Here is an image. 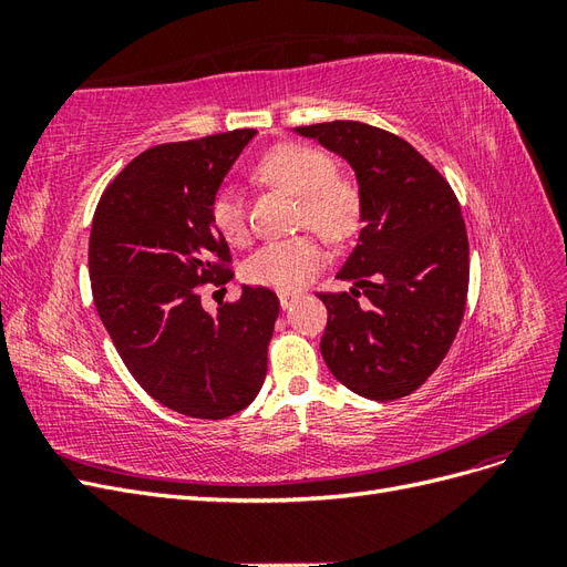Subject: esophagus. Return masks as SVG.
Listing matches in <instances>:
<instances>
[{
	"label": "esophagus",
	"instance_id": "1",
	"mask_svg": "<svg viewBox=\"0 0 567 567\" xmlns=\"http://www.w3.org/2000/svg\"><path fill=\"white\" fill-rule=\"evenodd\" d=\"M298 293H279V302H281V307L284 310H288V307H293L296 302H298Z\"/></svg>",
	"mask_w": 567,
	"mask_h": 567
}]
</instances>
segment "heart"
Masks as SVG:
<instances>
[{"instance_id":"1","label":"heart","mask_w":567,"mask_h":567,"mask_svg":"<svg viewBox=\"0 0 567 567\" xmlns=\"http://www.w3.org/2000/svg\"><path fill=\"white\" fill-rule=\"evenodd\" d=\"M257 177L300 198V227H312L331 241H342L357 231L362 215L359 188L336 175V163L326 151L310 144H281L257 163ZM208 215L225 241L234 246L248 241V213L234 188H219L210 200ZM326 257L329 255L315 234L281 238L248 255L244 279L252 286L296 293L326 265Z\"/></svg>"}]
</instances>
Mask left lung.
<instances>
[{
    "mask_svg": "<svg viewBox=\"0 0 567 567\" xmlns=\"http://www.w3.org/2000/svg\"><path fill=\"white\" fill-rule=\"evenodd\" d=\"M296 132L346 158L362 198L364 227L338 271L354 288L319 293L329 310L323 362L367 400L406 398L447 357L466 310L471 267L458 200L398 134L354 120ZM359 287L367 303L358 302Z\"/></svg>",
    "mask_w": 567,
    "mask_h": 567,
    "instance_id": "obj_1",
    "label": "left lung"
}]
</instances>
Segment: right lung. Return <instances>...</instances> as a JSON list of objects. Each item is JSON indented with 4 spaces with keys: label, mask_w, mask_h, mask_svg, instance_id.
Returning a JSON list of instances; mask_svg holds the SVG:
<instances>
[{
    "label": "right lung",
    "mask_w": 567,
    "mask_h": 567,
    "mask_svg": "<svg viewBox=\"0 0 567 567\" xmlns=\"http://www.w3.org/2000/svg\"><path fill=\"white\" fill-rule=\"evenodd\" d=\"M255 130L161 144L101 194L90 234L96 312L134 381L192 419L246 409L267 375L279 298L244 286L208 315L200 286L227 284L231 255L210 225V200Z\"/></svg>",
    "instance_id": "right-lung-1"
}]
</instances>
